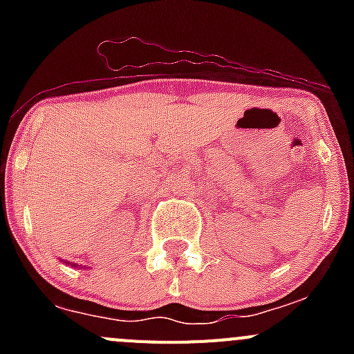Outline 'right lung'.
<instances>
[{"instance_id":"add662e5","label":"right lung","mask_w":354,"mask_h":354,"mask_svg":"<svg viewBox=\"0 0 354 354\" xmlns=\"http://www.w3.org/2000/svg\"><path fill=\"white\" fill-rule=\"evenodd\" d=\"M63 263H68V266L75 267V269H85V267H87V266H78V263H75V262H68V260H63Z\"/></svg>"}]
</instances>
